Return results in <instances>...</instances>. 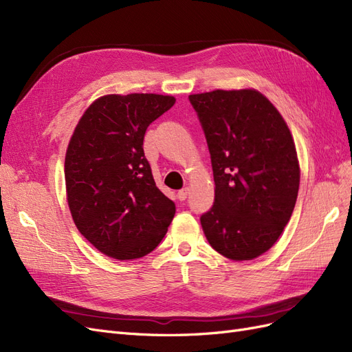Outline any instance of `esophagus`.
Returning a JSON list of instances; mask_svg holds the SVG:
<instances>
[{
	"instance_id": "34e87169",
	"label": "esophagus",
	"mask_w": 352,
	"mask_h": 352,
	"mask_svg": "<svg viewBox=\"0 0 352 352\" xmlns=\"http://www.w3.org/2000/svg\"><path fill=\"white\" fill-rule=\"evenodd\" d=\"M188 195H189V188L180 189L179 192H177V198H179V201H185V199L188 198Z\"/></svg>"
}]
</instances>
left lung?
Here are the masks:
<instances>
[{"mask_svg": "<svg viewBox=\"0 0 352 352\" xmlns=\"http://www.w3.org/2000/svg\"><path fill=\"white\" fill-rule=\"evenodd\" d=\"M206 133L214 204L201 216L210 245L233 261L269 251L289 221L300 189L292 133L252 88L189 95Z\"/></svg>", "mask_w": 352, "mask_h": 352, "instance_id": "8db88e82", "label": "left lung"}]
</instances>
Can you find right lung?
I'll list each match as a JSON object with an SVG mask.
<instances>
[{
  "mask_svg": "<svg viewBox=\"0 0 352 352\" xmlns=\"http://www.w3.org/2000/svg\"><path fill=\"white\" fill-rule=\"evenodd\" d=\"M176 98L109 94L85 110L67 145L66 195L78 230L114 260H136L164 238L176 207L155 186L144 135Z\"/></svg>",
  "mask_w": 352,
  "mask_h": 352,
  "instance_id": "1",
  "label": "right lung"
}]
</instances>
